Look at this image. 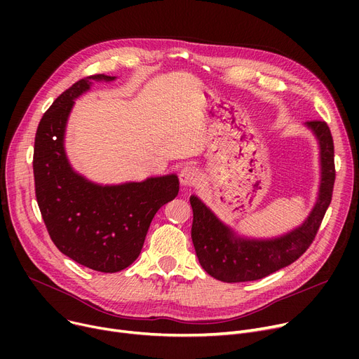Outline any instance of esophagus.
Masks as SVG:
<instances>
[{
    "mask_svg": "<svg viewBox=\"0 0 359 359\" xmlns=\"http://www.w3.org/2000/svg\"><path fill=\"white\" fill-rule=\"evenodd\" d=\"M199 179V172L198 168L194 165H184L180 168V173H179V180L182 186H192L198 182Z\"/></svg>",
    "mask_w": 359,
    "mask_h": 359,
    "instance_id": "esophagus-1",
    "label": "esophagus"
}]
</instances>
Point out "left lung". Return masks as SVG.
<instances>
[{
  "label": "left lung",
  "mask_w": 359,
  "mask_h": 359,
  "mask_svg": "<svg viewBox=\"0 0 359 359\" xmlns=\"http://www.w3.org/2000/svg\"><path fill=\"white\" fill-rule=\"evenodd\" d=\"M304 125L318 144L320 186L313 210L297 229L272 238L244 237L224 224L196 195L191 196L195 252L201 266L212 278L222 282L262 279L291 265L313 243L332 201L334 149L326 122L310 121Z\"/></svg>",
  "instance_id": "obj_1"
}]
</instances>
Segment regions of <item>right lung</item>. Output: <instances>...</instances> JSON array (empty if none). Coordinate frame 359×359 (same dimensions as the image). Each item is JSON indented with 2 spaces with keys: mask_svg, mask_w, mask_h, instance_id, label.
Masks as SVG:
<instances>
[{
  "mask_svg": "<svg viewBox=\"0 0 359 359\" xmlns=\"http://www.w3.org/2000/svg\"><path fill=\"white\" fill-rule=\"evenodd\" d=\"M115 80L97 74L65 90L42 116L33 154L36 199L55 246L80 265L104 273L137 260L156 212L179 194L176 175L100 184L69 164L65 129L75 99L94 81Z\"/></svg>",
  "mask_w": 359,
  "mask_h": 359,
  "instance_id": "1",
  "label": "right lung"
}]
</instances>
